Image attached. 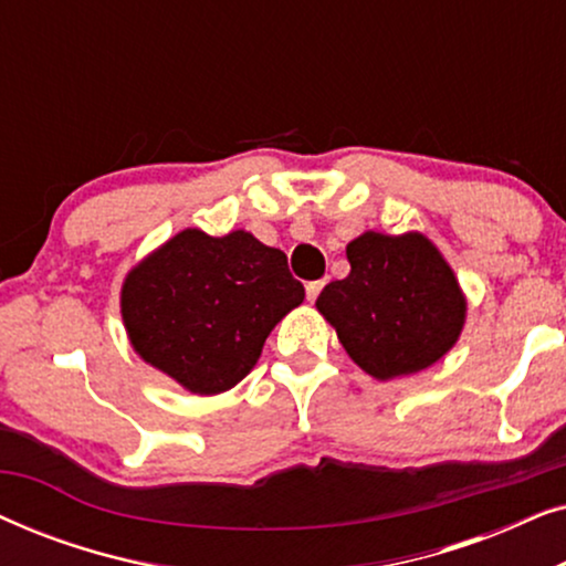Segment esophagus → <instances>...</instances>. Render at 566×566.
I'll return each mask as SVG.
<instances>
[{
	"mask_svg": "<svg viewBox=\"0 0 566 566\" xmlns=\"http://www.w3.org/2000/svg\"><path fill=\"white\" fill-rule=\"evenodd\" d=\"M322 289H324V281L306 283V298H308V301H316V296H319Z\"/></svg>",
	"mask_w": 566,
	"mask_h": 566,
	"instance_id": "1",
	"label": "esophagus"
}]
</instances>
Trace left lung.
<instances>
[{
  "label": "left lung",
  "mask_w": 566,
  "mask_h": 566,
  "mask_svg": "<svg viewBox=\"0 0 566 566\" xmlns=\"http://www.w3.org/2000/svg\"><path fill=\"white\" fill-rule=\"evenodd\" d=\"M350 275L324 285L316 308L355 366L378 381L420 374L459 343L467 296L443 252L420 231H363Z\"/></svg>",
  "instance_id": "8db88e82"
}]
</instances>
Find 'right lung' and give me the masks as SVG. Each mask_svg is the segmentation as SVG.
Wrapping results in <instances>:
<instances>
[{
	"label": "right lung",
	"instance_id": "add662e5",
	"mask_svg": "<svg viewBox=\"0 0 566 566\" xmlns=\"http://www.w3.org/2000/svg\"><path fill=\"white\" fill-rule=\"evenodd\" d=\"M304 301L289 260L250 231L182 229L138 260L120 316L138 358L198 397L229 391L260 360L277 322Z\"/></svg>",
	"mask_w": 566,
	"mask_h": 566
}]
</instances>
